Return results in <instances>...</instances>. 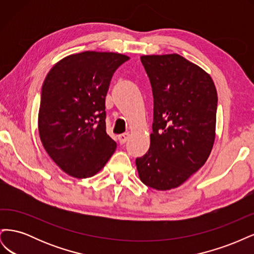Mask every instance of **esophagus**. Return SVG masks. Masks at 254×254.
<instances>
[{
  "label": "esophagus",
  "instance_id": "34e87169",
  "mask_svg": "<svg viewBox=\"0 0 254 254\" xmlns=\"http://www.w3.org/2000/svg\"><path fill=\"white\" fill-rule=\"evenodd\" d=\"M118 139H119V142H120L121 145H124L128 141V139H129V134L128 133L121 134V135H119Z\"/></svg>",
  "mask_w": 254,
  "mask_h": 254
}]
</instances>
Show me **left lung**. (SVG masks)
<instances>
[{"instance_id":"1","label":"left lung","mask_w":254,"mask_h":254,"mask_svg":"<svg viewBox=\"0 0 254 254\" xmlns=\"http://www.w3.org/2000/svg\"><path fill=\"white\" fill-rule=\"evenodd\" d=\"M153 96L150 147L135 165L159 190L186 182L209 158L215 140L217 91L211 76L178 54L142 56Z\"/></svg>"}]
</instances>
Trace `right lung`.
I'll return each mask as SVG.
<instances>
[{
	"label": "right lung",
	"mask_w": 254,
	"mask_h": 254,
	"mask_svg": "<svg viewBox=\"0 0 254 254\" xmlns=\"http://www.w3.org/2000/svg\"><path fill=\"white\" fill-rule=\"evenodd\" d=\"M129 60L117 53L83 52L54 65L41 89L38 128L44 149L75 178L98 173L113 155L106 132V95L114 72Z\"/></svg>",
	"instance_id": "obj_1"
}]
</instances>
